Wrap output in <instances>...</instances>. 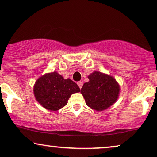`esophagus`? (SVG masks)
Masks as SVG:
<instances>
[{
    "instance_id": "obj_1",
    "label": "esophagus",
    "mask_w": 157,
    "mask_h": 157,
    "mask_svg": "<svg viewBox=\"0 0 157 157\" xmlns=\"http://www.w3.org/2000/svg\"><path fill=\"white\" fill-rule=\"evenodd\" d=\"M77 84H78V87L80 88H81L82 86H83V83H82L81 81H78V83H77Z\"/></svg>"
}]
</instances>
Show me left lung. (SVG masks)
I'll return each mask as SVG.
<instances>
[{
  "label": "left lung",
  "mask_w": 157,
  "mask_h": 157,
  "mask_svg": "<svg viewBox=\"0 0 157 157\" xmlns=\"http://www.w3.org/2000/svg\"><path fill=\"white\" fill-rule=\"evenodd\" d=\"M88 78L89 81L83 84L81 93L89 107L101 112L108 109L117 102L120 86L114 77L95 71Z\"/></svg>",
  "instance_id": "8db88e82"
}]
</instances>
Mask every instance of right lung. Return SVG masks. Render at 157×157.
I'll return each mask as SVG.
<instances>
[{
	"mask_svg": "<svg viewBox=\"0 0 157 157\" xmlns=\"http://www.w3.org/2000/svg\"><path fill=\"white\" fill-rule=\"evenodd\" d=\"M80 92L78 85L70 78L65 79L57 72L45 74L33 86L37 102L45 109L53 112L64 107L72 94Z\"/></svg>",
	"mask_w": 157,
	"mask_h": 157,
	"instance_id": "1",
	"label": "right lung"
}]
</instances>
